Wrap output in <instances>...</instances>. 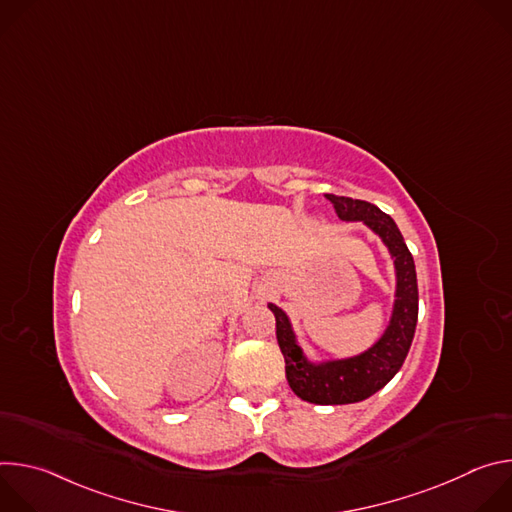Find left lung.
Here are the masks:
<instances>
[{"label":"left lung","instance_id":"1","mask_svg":"<svg viewBox=\"0 0 512 512\" xmlns=\"http://www.w3.org/2000/svg\"><path fill=\"white\" fill-rule=\"evenodd\" d=\"M326 198L342 221L362 223L389 251L395 289L383 334L358 354L314 358L304 350L287 312L275 304H267V308L275 316L277 342L285 358V377L291 391L308 403L346 405L369 399L399 373L417 326V273L405 239L389 214L364 200L334 194H326Z\"/></svg>","mask_w":512,"mask_h":512}]
</instances>
